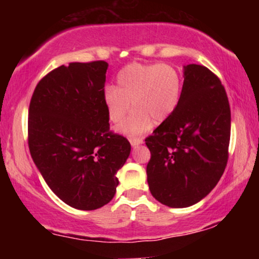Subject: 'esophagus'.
Returning <instances> with one entry per match:
<instances>
[{
  "label": "esophagus",
  "instance_id": "esophagus-1",
  "mask_svg": "<svg viewBox=\"0 0 259 259\" xmlns=\"http://www.w3.org/2000/svg\"><path fill=\"white\" fill-rule=\"evenodd\" d=\"M129 141L130 144H132V146L135 147V146H139V145H141L142 142H144V140L141 138H130Z\"/></svg>",
  "mask_w": 259,
  "mask_h": 259
}]
</instances>
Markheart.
<instances>
[{
  "mask_svg": "<svg viewBox=\"0 0 259 259\" xmlns=\"http://www.w3.org/2000/svg\"><path fill=\"white\" fill-rule=\"evenodd\" d=\"M118 86H106L103 100L113 123H119L130 109H134L118 132L140 135L170 118L181 97V75L173 65L130 63L118 73Z\"/></svg>",
  "mask_w": 259,
  "mask_h": 259,
  "instance_id": "b5f03b06",
  "label": "heart"
}]
</instances>
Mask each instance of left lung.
I'll use <instances>...</instances> for the list:
<instances>
[{"mask_svg":"<svg viewBox=\"0 0 259 259\" xmlns=\"http://www.w3.org/2000/svg\"><path fill=\"white\" fill-rule=\"evenodd\" d=\"M230 127V106L221 80L203 65H186L177 109L145 139L153 197L171 208L190 207L206 197L227 167Z\"/></svg>","mask_w":259,"mask_h":259,"instance_id":"8db88e82","label":"left lung"}]
</instances>
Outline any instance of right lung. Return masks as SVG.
<instances>
[{
    "label": "right lung",
    "instance_id": "obj_1",
    "mask_svg": "<svg viewBox=\"0 0 259 259\" xmlns=\"http://www.w3.org/2000/svg\"><path fill=\"white\" fill-rule=\"evenodd\" d=\"M105 61L61 65L38 81L29 106L28 145L50 189L68 206L103 207L130 154L126 138L109 130Z\"/></svg>",
    "mask_w": 259,
    "mask_h": 259
}]
</instances>
